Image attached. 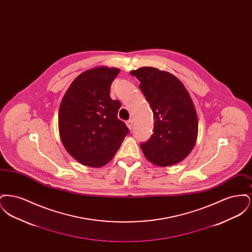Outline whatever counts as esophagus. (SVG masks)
Here are the masks:
<instances>
[{
	"label": "esophagus",
	"instance_id": "34e87169",
	"mask_svg": "<svg viewBox=\"0 0 252 252\" xmlns=\"http://www.w3.org/2000/svg\"><path fill=\"white\" fill-rule=\"evenodd\" d=\"M126 126H127V127L129 128V129H131L132 126H133V120L130 119V120L126 121Z\"/></svg>",
	"mask_w": 252,
	"mask_h": 252
}]
</instances>
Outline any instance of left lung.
Listing matches in <instances>:
<instances>
[{
	"instance_id": "1",
	"label": "left lung",
	"mask_w": 252,
	"mask_h": 252,
	"mask_svg": "<svg viewBox=\"0 0 252 252\" xmlns=\"http://www.w3.org/2000/svg\"><path fill=\"white\" fill-rule=\"evenodd\" d=\"M130 74L141 82L139 88L149 102L154 116V133L141 149L157 166L180 162L195 144L198 120L192 98L174 74L153 67H142Z\"/></svg>"
}]
</instances>
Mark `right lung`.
Wrapping results in <instances>:
<instances>
[{"instance_id": "1", "label": "right lung", "mask_w": 252, "mask_h": 252, "mask_svg": "<svg viewBox=\"0 0 252 252\" xmlns=\"http://www.w3.org/2000/svg\"><path fill=\"white\" fill-rule=\"evenodd\" d=\"M118 68L99 66L80 73L62 98L59 131L66 151L79 163L102 167L120 148L128 128L117 117L121 103L109 89Z\"/></svg>"}]
</instances>
